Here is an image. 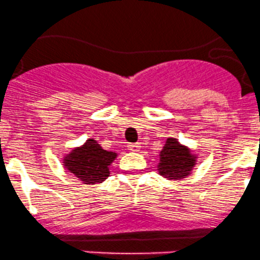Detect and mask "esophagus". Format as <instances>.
I'll return each instance as SVG.
<instances>
[{"label": "esophagus", "mask_w": 260, "mask_h": 260, "mask_svg": "<svg viewBox=\"0 0 260 260\" xmlns=\"http://www.w3.org/2000/svg\"><path fill=\"white\" fill-rule=\"evenodd\" d=\"M140 144H129L127 145V149L130 150V151H133V152H136V151H139V150H140Z\"/></svg>", "instance_id": "34e87169"}]
</instances>
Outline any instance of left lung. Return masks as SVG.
<instances>
[{
    "instance_id": "obj_1",
    "label": "left lung",
    "mask_w": 260,
    "mask_h": 260,
    "mask_svg": "<svg viewBox=\"0 0 260 260\" xmlns=\"http://www.w3.org/2000/svg\"><path fill=\"white\" fill-rule=\"evenodd\" d=\"M197 156L175 138H169L160 152L158 174L167 180H183L191 175Z\"/></svg>"
}]
</instances>
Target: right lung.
<instances>
[{"label":"right lung","mask_w":260,"mask_h":260,"mask_svg":"<svg viewBox=\"0 0 260 260\" xmlns=\"http://www.w3.org/2000/svg\"><path fill=\"white\" fill-rule=\"evenodd\" d=\"M118 153L107 151L96 140L88 139L82 146L75 147L64 156L63 165L72 175L85 185L102 183L109 177V167Z\"/></svg>","instance_id":"1"}]
</instances>
